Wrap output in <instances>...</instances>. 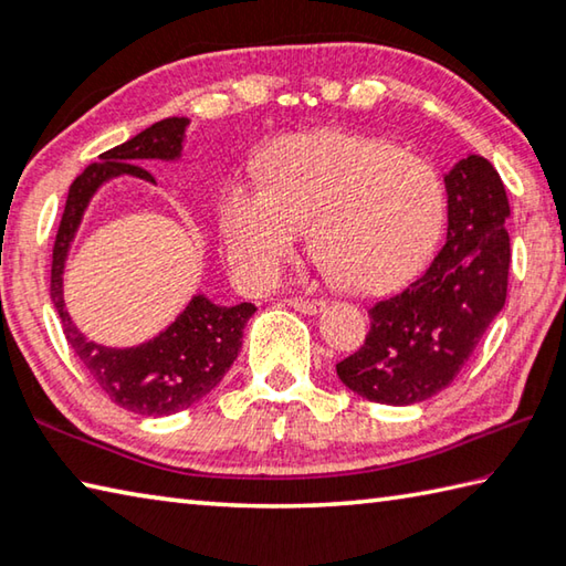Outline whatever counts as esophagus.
Here are the masks:
<instances>
[{
	"mask_svg": "<svg viewBox=\"0 0 566 566\" xmlns=\"http://www.w3.org/2000/svg\"><path fill=\"white\" fill-rule=\"evenodd\" d=\"M290 306H294V310L302 312V314H322L324 310H327V302H322V300H304V296H292Z\"/></svg>",
	"mask_w": 566,
	"mask_h": 566,
	"instance_id": "1",
	"label": "esophagus"
}]
</instances>
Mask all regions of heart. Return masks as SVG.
Returning a JSON list of instances; mask_svg holds the SVG:
<instances>
[{
  "label": "heart",
  "mask_w": 566,
  "mask_h": 566,
  "mask_svg": "<svg viewBox=\"0 0 566 566\" xmlns=\"http://www.w3.org/2000/svg\"><path fill=\"white\" fill-rule=\"evenodd\" d=\"M444 222L437 169L385 139L352 132L294 137L264 167V189L234 187L222 207L229 262L252 286H270L312 232V252L352 292L407 282Z\"/></svg>",
  "instance_id": "obj_1"
}]
</instances>
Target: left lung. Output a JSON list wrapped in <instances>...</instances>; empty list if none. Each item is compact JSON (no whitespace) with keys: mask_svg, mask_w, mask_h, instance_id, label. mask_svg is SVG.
<instances>
[{"mask_svg":"<svg viewBox=\"0 0 566 566\" xmlns=\"http://www.w3.org/2000/svg\"><path fill=\"white\" fill-rule=\"evenodd\" d=\"M444 187V247L417 282L371 306L367 339L337 364L344 385L379 405H417L452 385L506 300L512 254L502 177L469 155Z\"/></svg>","mask_w":566,"mask_h":566,"instance_id":"1","label":"left lung"}]
</instances>
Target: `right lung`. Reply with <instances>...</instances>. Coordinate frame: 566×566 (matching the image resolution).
<instances>
[{
  "label": "right lung",
  "mask_w": 566,
  "mask_h": 566,
  "mask_svg": "<svg viewBox=\"0 0 566 566\" xmlns=\"http://www.w3.org/2000/svg\"><path fill=\"white\" fill-rule=\"evenodd\" d=\"M187 124L189 119L185 117L161 119L124 145L99 155V161H94L72 181L52 247L50 292L66 342L114 405L145 417L175 415L207 397L234 364L242 349L244 327L256 306L249 302L222 306L209 302L205 294H197L191 296L187 310L155 339L139 347L114 349L90 342L74 327L70 312L64 310L62 274L76 227L94 191L119 175L155 181L147 169L137 167L139 159H177Z\"/></svg>",
  "instance_id": "right-lung-1"
}]
</instances>
